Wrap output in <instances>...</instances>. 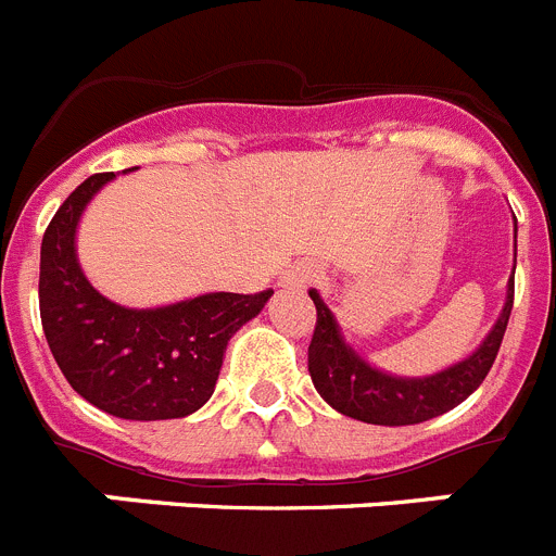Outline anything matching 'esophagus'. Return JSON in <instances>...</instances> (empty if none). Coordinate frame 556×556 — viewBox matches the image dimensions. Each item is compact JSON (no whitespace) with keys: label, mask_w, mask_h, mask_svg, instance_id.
I'll list each match as a JSON object with an SVG mask.
<instances>
[{"label":"esophagus","mask_w":556,"mask_h":556,"mask_svg":"<svg viewBox=\"0 0 556 556\" xmlns=\"http://www.w3.org/2000/svg\"><path fill=\"white\" fill-rule=\"evenodd\" d=\"M314 278H317V269H314L312 264H292V267L281 275V287L298 292V289H306Z\"/></svg>","instance_id":"1"}]
</instances>
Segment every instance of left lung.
I'll use <instances>...</instances> for the list:
<instances>
[{
    "label": "left lung",
    "mask_w": 556,
    "mask_h": 556,
    "mask_svg": "<svg viewBox=\"0 0 556 556\" xmlns=\"http://www.w3.org/2000/svg\"><path fill=\"white\" fill-rule=\"evenodd\" d=\"M515 236H518V223H515ZM308 298L317 306V326L308 345V372L323 401L339 415H348L362 424L415 426L445 415L479 390L498 356L501 339L507 331L515 281L509 278L504 308L488 337L481 339V345L462 362L431 376H392L387 370H378L356 348L348 345L345 333L320 292L308 289Z\"/></svg>",
    "instance_id": "left-lung-1"
}]
</instances>
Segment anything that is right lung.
I'll return each instance as SVG.
<instances>
[{
  "mask_svg": "<svg viewBox=\"0 0 556 556\" xmlns=\"http://www.w3.org/2000/svg\"><path fill=\"white\" fill-rule=\"evenodd\" d=\"M113 178L102 172L83 180L43 233V333L72 390L97 409L122 420L186 417L214 395L230 337L262 314L273 292H205L155 308L97 292L77 258V225Z\"/></svg>",
  "mask_w": 556,
  "mask_h": 556,
  "instance_id": "1",
  "label": "right lung"
}]
</instances>
